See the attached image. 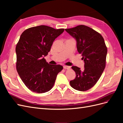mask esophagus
<instances>
[{
    "instance_id": "esophagus-1",
    "label": "esophagus",
    "mask_w": 123,
    "mask_h": 123,
    "mask_svg": "<svg viewBox=\"0 0 123 123\" xmlns=\"http://www.w3.org/2000/svg\"><path fill=\"white\" fill-rule=\"evenodd\" d=\"M64 68L65 69H70V67L69 66H64Z\"/></svg>"
}]
</instances>
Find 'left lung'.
<instances>
[{"label":"left lung","instance_id":"1","mask_svg":"<svg viewBox=\"0 0 123 123\" xmlns=\"http://www.w3.org/2000/svg\"><path fill=\"white\" fill-rule=\"evenodd\" d=\"M65 30L76 39L77 51L81 54L85 62L83 70L72 67L76 77L70 84L75 90L87 91L97 83L105 68L107 48L101 34L86 25H77Z\"/></svg>","mask_w":123,"mask_h":123}]
</instances>
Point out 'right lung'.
I'll return each instance as SVG.
<instances>
[{
  "mask_svg": "<svg viewBox=\"0 0 123 123\" xmlns=\"http://www.w3.org/2000/svg\"><path fill=\"white\" fill-rule=\"evenodd\" d=\"M64 31V29L41 25L25 30L20 35L16 47V70L31 91L43 93L53 87L63 67L48 64L44 57L50 51L55 38Z\"/></svg>",
  "mask_w": 123,
  "mask_h": 123,
  "instance_id": "obj_1",
  "label": "right lung"
}]
</instances>
